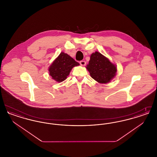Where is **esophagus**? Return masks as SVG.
I'll return each mask as SVG.
<instances>
[{"instance_id": "1", "label": "esophagus", "mask_w": 157, "mask_h": 157, "mask_svg": "<svg viewBox=\"0 0 157 157\" xmlns=\"http://www.w3.org/2000/svg\"><path fill=\"white\" fill-rule=\"evenodd\" d=\"M79 63H80V65H81V66H85V65H86V62L84 61V60L80 61Z\"/></svg>"}]
</instances>
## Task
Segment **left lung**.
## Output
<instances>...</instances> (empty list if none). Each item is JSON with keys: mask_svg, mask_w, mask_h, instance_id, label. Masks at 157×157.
Wrapping results in <instances>:
<instances>
[{"mask_svg": "<svg viewBox=\"0 0 157 157\" xmlns=\"http://www.w3.org/2000/svg\"><path fill=\"white\" fill-rule=\"evenodd\" d=\"M86 67L90 76L100 83L110 82L117 72L116 65L98 52L92 53L89 63Z\"/></svg>", "mask_w": 157, "mask_h": 157, "instance_id": "1", "label": "left lung"}]
</instances>
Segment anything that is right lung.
<instances>
[{
  "mask_svg": "<svg viewBox=\"0 0 157 157\" xmlns=\"http://www.w3.org/2000/svg\"><path fill=\"white\" fill-rule=\"evenodd\" d=\"M78 65L79 63L69 55L61 52L49 67V75L55 81L62 82L67 78L72 69Z\"/></svg>",
  "mask_w": 157,
  "mask_h": 157,
  "instance_id": "add662e5",
  "label": "right lung"
}]
</instances>
